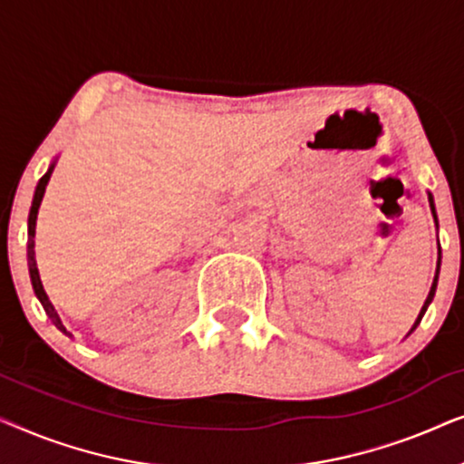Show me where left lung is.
I'll return each instance as SVG.
<instances>
[{
	"label": "left lung",
	"instance_id": "obj_1",
	"mask_svg": "<svg viewBox=\"0 0 464 464\" xmlns=\"http://www.w3.org/2000/svg\"><path fill=\"white\" fill-rule=\"evenodd\" d=\"M429 205H430V213H433V219H435V226H437V213H435V202H433V196H430V192H429ZM440 268H441V249H440V257H437V270H435V278H433V285H430V291H429V295H427V300H424V306H422V310H420V314H418V319H416V323L414 325H411V329H410V334L414 332V329L418 327V323L422 321V316H424V313H427V308H429V304L433 302V297H435V289H437V278H440Z\"/></svg>",
	"mask_w": 464,
	"mask_h": 464
}]
</instances>
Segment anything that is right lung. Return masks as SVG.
I'll return each instance as SVG.
<instances>
[{"label":"right lung","mask_w":464,"mask_h":464,"mask_svg":"<svg viewBox=\"0 0 464 464\" xmlns=\"http://www.w3.org/2000/svg\"><path fill=\"white\" fill-rule=\"evenodd\" d=\"M54 164L56 160L50 162V167L46 170V175L42 177L40 181H37V188H35V194H34V202H31V211H29V221H27V227H29V240H27V262H29V276H31V285H34V291L37 295V300L46 310V314L50 316V321L54 323V327H59L61 332L69 334L65 325H63L59 313H56L53 302H50V297L46 291H44V285H42V278H40V270H37V262H35V221H37V211H40V205H42V198H44V192H46V186L50 181V175H53L54 170ZM72 335V334H69Z\"/></svg>","instance_id":"1"}]
</instances>
